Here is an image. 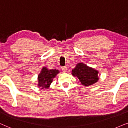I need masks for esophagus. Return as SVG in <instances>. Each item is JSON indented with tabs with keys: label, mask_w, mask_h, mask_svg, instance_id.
<instances>
[{
	"label": "esophagus",
	"mask_w": 128,
	"mask_h": 128,
	"mask_svg": "<svg viewBox=\"0 0 128 128\" xmlns=\"http://www.w3.org/2000/svg\"><path fill=\"white\" fill-rule=\"evenodd\" d=\"M61 70H62L63 72H66L67 71V67H61Z\"/></svg>",
	"instance_id": "esophagus-1"
}]
</instances>
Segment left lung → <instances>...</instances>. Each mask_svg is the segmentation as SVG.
Instances as JSON below:
<instances>
[{"label":"left lung","mask_w":128,"mask_h":128,"mask_svg":"<svg viewBox=\"0 0 128 128\" xmlns=\"http://www.w3.org/2000/svg\"><path fill=\"white\" fill-rule=\"evenodd\" d=\"M98 71L86 66L82 62H78L76 67L72 70L71 74L77 77L84 86H88L98 81Z\"/></svg>","instance_id":"1"}]
</instances>
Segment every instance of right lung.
I'll list each match as a JSON object with an SVG mask.
<instances>
[{"label": "right lung", "mask_w": 128, "mask_h": 128, "mask_svg": "<svg viewBox=\"0 0 128 128\" xmlns=\"http://www.w3.org/2000/svg\"><path fill=\"white\" fill-rule=\"evenodd\" d=\"M59 72L60 71L56 69L49 70L47 67H42L37 78V86L41 89H48L52 82V79L55 78Z\"/></svg>", "instance_id": "1"}]
</instances>
